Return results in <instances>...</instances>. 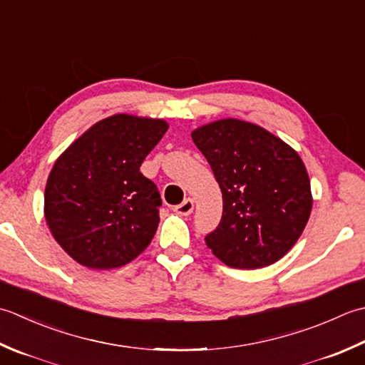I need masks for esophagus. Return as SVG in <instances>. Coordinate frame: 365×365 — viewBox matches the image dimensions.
I'll return each instance as SVG.
<instances>
[{
  "label": "esophagus",
  "mask_w": 365,
  "mask_h": 365,
  "mask_svg": "<svg viewBox=\"0 0 365 365\" xmlns=\"http://www.w3.org/2000/svg\"><path fill=\"white\" fill-rule=\"evenodd\" d=\"M173 211L176 214H180V215H189V214H192V211H193V200L192 198H185L181 205H178V206L173 207Z\"/></svg>",
  "instance_id": "obj_1"
}]
</instances>
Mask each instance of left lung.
I'll return each mask as SVG.
<instances>
[{
  "label": "left lung",
  "instance_id": "obj_1",
  "mask_svg": "<svg viewBox=\"0 0 365 365\" xmlns=\"http://www.w3.org/2000/svg\"><path fill=\"white\" fill-rule=\"evenodd\" d=\"M192 140L210 162L224 200L207 247L236 269L279 262L299 240L314 203L299 154L269 130L236 118L200 125Z\"/></svg>",
  "mask_w": 365,
  "mask_h": 365
}]
</instances>
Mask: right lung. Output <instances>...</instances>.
I'll return each mask as SVG.
<instances>
[{
  "label": "right lung",
  "mask_w": 365,
  "mask_h": 365,
  "mask_svg": "<svg viewBox=\"0 0 365 365\" xmlns=\"http://www.w3.org/2000/svg\"><path fill=\"white\" fill-rule=\"evenodd\" d=\"M167 129L158 118L118 113L93 124L53 163L43 215L81 266L113 269L150 245L162 200L140 167Z\"/></svg>",
  "instance_id": "1"
}]
</instances>
